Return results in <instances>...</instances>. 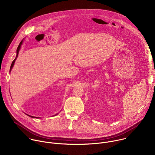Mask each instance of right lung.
Listing matches in <instances>:
<instances>
[{
	"instance_id": "1",
	"label": "right lung",
	"mask_w": 155,
	"mask_h": 155,
	"mask_svg": "<svg viewBox=\"0 0 155 155\" xmlns=\"http://www.w3.org/2000/svg\"><path fill=\"white\" fill-rule=\"evenodd\" d=\"M22 43H23V40H21V41L19 43V45H18V48H17V50H16V58H15V59L13 61V62H12V64H11V66H10V72L11 71V70H12V68L13 67V65H14V63H15V60H16V59L17 58V57H18V53H19V50H20V48H21V45H22ZM29 117H32V118H35V117H32V116H30V115H29Z\"/></svg>"
}]
</instances>
